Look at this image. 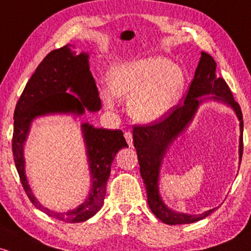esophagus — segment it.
<instances>
[{"instance_id": "esophagus-1", "label": "esophagus", "mask_w": 251, "mask_h": 251, "mask_svg": "<svg viewBox=\"0 0 251 251\" xmlns=\"http://www.w3.org/2000/svg\"><path fill=\"white\" fill-rule=\"evenodd\" d=\"M124 137H125L126 142H127V144L129 146L133 145V138H132V133L131 132H125V134H124Z\"/></svg>"}]
</instances>
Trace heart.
Listing matches in <instances>:
<instances>
[{
	"mask_svg": "<svg viewBox=\"0 0 251 251\" xmlns=\"http://www.w3.org/2000/svg\"><path fill=\"white\" fill-rule=\"evenodd\" d=\"M107 82L112 94L107 91L101 93L106 107H114V96L127 101L128 114L134 122L152 124L162 120L177 105L185 77L170 60L151 56L113 66Z\"/></svg>",
	"mask_w": 251,
	"mask_h": 251,
	"instance_id": "1",
	"label": "heart"
}]
</instances>
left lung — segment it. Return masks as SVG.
<instances>
[{
    "label": "left lung",
    "instance_id": "left-lung-1",
    "mask_svg": "<svg viewBox=\"0 0 251 251\" xmlns=\"http://www.w3.org/2000/svg\"><path fill=\"white\" fill-rule=\"evenodd\" d=\"M216 62L211 55L201 51V56L196 68L195 76L190 85L184 102L177 105L174 111L158 123L144 126H134L133 143L137 150L138 162L140 165V175L144 180L148 194V203L151 211L158 220L170 226L189 224L201 221L209 216L215 209L208 210L201 215H188L176 212L165 205L159 195L158 178L165 155L171 144L185 131L194 119L196 112L204 99L203 96H212L208 99L226 103L235 111L240 120V163L243 154V116L240 105L235 101L229 86L223 77L216 74Z\"/></svg>",
    "mask_w": 251,
    "mask_h": 251
}]
</instances>
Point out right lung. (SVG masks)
Listing matches in <instances>:
<instances>
[{"label": "right lung", "mask_w": 251, "mask_h": 251, "mask_svg": "<svg viewBox=\"0 0 251 251\" xmlns=\"http://www.w3.org/2000/svg\"><path fill=\"white\" fill-rule=\"evenodd\" d=\"M88 57L87 53L76 55L75 51H72L70 45L51 50L27 82L14 112V162L25 194L35 208L67 223L87 221L101 209L112 162L120 149L128 148L123 131L96 128L88 123L82 124V135L91 171V189L86 200L77 208L67 212L45 208L33 195L25 171L24 146L31 122L37 117L55 113L81 116L85 113V108L91 112L99 111L101 101L96 80L89 71ZM70 91L78 97L70 94Z\"/></svg>", "instance_id": "right-lung-1"}]
</instances>
